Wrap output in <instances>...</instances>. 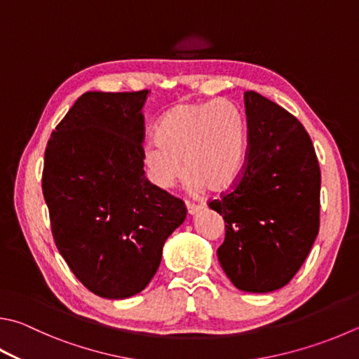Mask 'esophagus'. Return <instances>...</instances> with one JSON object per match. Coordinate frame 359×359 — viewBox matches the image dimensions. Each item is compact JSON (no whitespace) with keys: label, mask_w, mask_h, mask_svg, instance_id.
Instances as JSON below:
<instances>
[{"label":"esophagus","mask_w":359,"mask_h":359,"mask_svg":"<svg viewBox=\"0 0 359 359\" xmlns=\"http://www.w3.org/2000/svg\"><path fill=\"white\" fill-rule=\"evenodd\" d=\"M185 205H187V210H188V215H196L201 208H202V205H196V204H193V202H190V201H187L185 202Z\"/></svg>","instance_id":"obj_1"}]
</instances>
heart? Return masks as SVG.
I'll return each instance as SVG.
<instances>
[{
  "label": "heart",
  "instance_id": "1",
  "mask_svg": "<svg viewBox=\"0 0 359 359\" xmlns=\"http://www.w3.org/2000/svg\"><path fill=\"white\" fill-rule=\"evenodd\" d=\"M155 135L142 146V163L152 184L163 190L184 172L182 158L196 190L223 191L242 177L250 130L242 108L231 100L175 105L161 116Z\"/></svg>",
  "mask_w": 359,
  "mask_h": 359
}]
</instances>
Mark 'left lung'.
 <instances>
[{"instance_id": "1", "label": "left lung", "mask_w": 359, "mask_h": 359, "mask_svg": "<svg viewBox=\"0 0 359 359\" xmlns=\"http://www.w3.org/2000/svg\"><path fill=\"white\" fill-rule=\"evenodd\" d=\"M250 152L242 179L208 207L224 218L218 260L237 289L284 287L318 233L320 168L304 127L254 90L245 95Z\"/></svg>"}]
</instances>
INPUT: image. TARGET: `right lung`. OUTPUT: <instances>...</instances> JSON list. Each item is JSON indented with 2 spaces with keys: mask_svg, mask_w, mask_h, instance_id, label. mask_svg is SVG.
Here are the masks:
<instances>
[{
  "mask_svg": "<svg viewBox=\"0 0 359 359\" xmlns=\"http://www.w3.org/2000/svg\"><path fill=\"white\" fill-rule=\"evenodd\" d=\"M146 97L147 90L84 93L45 149L42 188L55 243L102 298L144 290L163 245L187 218L184 202L144 175Z\"/></svg>",
  "mask_w": 359,
  "mask_h": 359,
  "instance_id": "1",
  "label": "right lung"
}]
</instances>
